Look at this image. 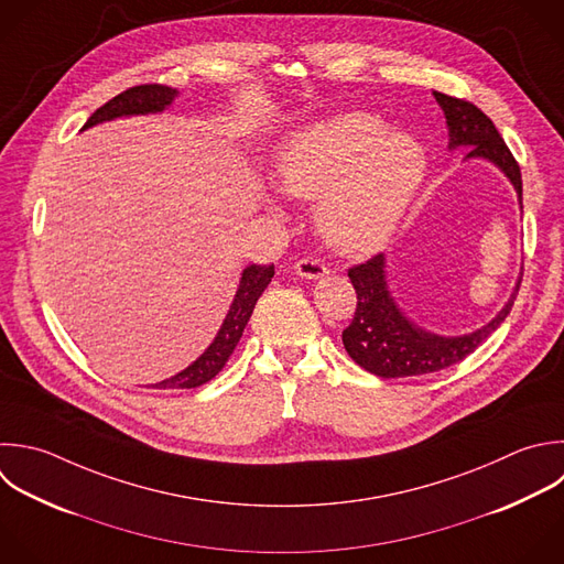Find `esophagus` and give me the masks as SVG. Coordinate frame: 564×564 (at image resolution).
Returning a JSON list of instances; mask_svg holds the SVG:
<instances>
[{
    "label": "esophagus",
    "mask_w": 564,
    "mask_h": 564,
    "mask_svg": "<svg viewBox=\"0 0 564 564\" xmlns=\"http://www.w3.org/2000/svg\"><path fill=\"white\" fill-rule=\"evenodd\" d=\"M295 273L306 280H319V278L328 275V269L317 258H302L300 262H295Z\"/></svg>",
    "instance_id": "esophagus-1"
}]
</instances>
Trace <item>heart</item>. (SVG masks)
I'll use <instances>...</instances> for the list:
<instances>
[{
	"label": "heart",
	"mask_w": 564,
	"mask_h": 564,
	"mask_svg": "<svg viewBox=\"0 0 564 564\" xmlns=\"http://www.w3.org/2000/svg\"><path fill=\"white\" fill-rule=\"evenodd\" d=\"M425 174V152L405 132H386L379 117L346 112L289 134L273 161L282 194L317 200L324 238L346 251L379 247Z\"/></svg>",
	"instance_id": "b5f03b06"
}]
</instances>
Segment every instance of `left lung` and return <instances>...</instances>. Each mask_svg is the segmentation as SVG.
<instances>
[{
	"mask_svg": "<svg viewBox=\"0 0 564 564\" xmlns=\"http://www.w3.org/2000/svg\"><path fill=\"white\" fill-rule=\"evenodd\" d=\"M434 99L445 115L449 150L467 148L465 159H485L494 163L513 185L522 209L520 167L491 119L465 99H456L443 93H434ZM348 278L357 293V308L352 322L341 333L344 348L364 370L386 379L427 375L465 359L505 322L522 282L520 273V280L507 304L482 328L460 337H443L427 333L410 322L394 304L386 282L383 253L348 269Z\"/></svg>",
	"mask_w": 564,
	"mask_h": 564,
	"instance_id": "left-lung-1",
	"label": "left lung"
}]
</instances>
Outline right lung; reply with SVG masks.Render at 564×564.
I'll use <instances>...</instances> for the list:
<instances>
[{
	"label": "right lung",
	"instance_id": "1",
	"mask_svg": "<svg viewBox=\"0 0 564 564\" xmlns=\"http://www.w3.org/2000/svg\"><path fill=\"white\" fill-rule=\"evenodd\" d=\"M178 93L170 86H161V84H148V86H134L121 95H117L115 99H110L106 106H101L84 126L93 128L97 123L104 121H112L119 117H134V115H154V112H163L176 97ZM275 269L273 264L264 267V264H251L242 271L240 278V286L236 291V297L229 306V313L216 335V339L209 344V348L185 370H181L178 375L154 383L152 388H161V390H183V388H198L203 383H207L209 379H214L227 364V359L231 357L234 348L238 346L242 330L256 308L258 297L262 295V291L269 286L271 278H273Z\"/></svg>",
	"mask_w": 564,
	"mask_h": 564
}]
</instances>
